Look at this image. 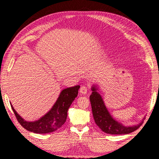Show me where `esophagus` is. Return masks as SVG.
<instances>
[{
  "instance_id": "34e87169",
  "label": "esophagus",
  "mask_w": 159,
  "mask_h": 159,
  "mask_svg": "<svg viewBox=\"0 0 159 159\" xmlns=\"http://www.w3.org/2000/svg\"><path fill=\"white\" fill-rule=\"evenodd\" d=\"M88 91V88L85 85H82L80 88V94H82V95H85Z\"/></svg>"
}]
</instances>
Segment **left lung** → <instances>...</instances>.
I'll list each match as a JSON object with an SVG mask.
<instances>
[{
	"label": "left lung",
	"instance_id": "8db88e82",
	"mask_svg": "<svg viewBox=\"0 0 159 159\" xmlns=\"http://www.w3.org/2000/svg\"><path fill=\"white\" fill-rule=\"evenodd\" d=\"M93 93L90 96L94 120L98 127L107 134H123L133 133L139 128L142 123L134 126H124L111 117L100 95L96 88H92Z\"/></svg>",
	"mask_w": 159,
	"mask_h": 159
}]
</instances>
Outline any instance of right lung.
Wrapping results in <instances>:
<instances>
[{"instance_id": "obj_1", "label": "right lung", "mask_w": 159, "mask_h": 159, "mask_svg": "<svg viewBox=\"0 0 159 159\" xmlns=\"http://www.w3.org/2000/svg\"><path fill=\"white\" fill-rule=\"evenodd\" d=\"M79 88V85H76L64 89L50 111L39 120L34 122L26 121L16 112L12 104L11 107L18 122L26 130L38 134L52 133L61 128L66 122L67 111L77 97Z\"/></svg>"}]
</instances>
